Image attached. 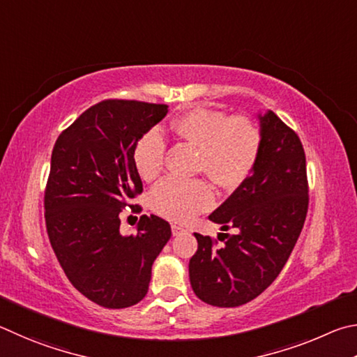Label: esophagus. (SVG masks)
Listing matches in <instances>:
<instances>
[{
    "label": "esophagus",
    "instance_id": "obj_1",
    "mask_svg": "<svg viewBox=\"0 0 357 357\" xmlns=\"http://www.w3.org/2000/svg\"><path fill=\"white\" fill-rule=\"evenodd\" d=\"M183 232H185V229H183V227L175 226V224H172V235H174V236H177V235L183 234Z\"/></svg>",
    "mask_w": 357,
    "mask_h": 357
}]
</instances>
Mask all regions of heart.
<instances>
[{
	"label": "heart",
	"instance_id": "b5f03b06",
	"mask_svg": "<svg viewBox=\"0 0 357 357\" xmlns=\"http://www.w3.org/2000/svg\"><path fill=\"white\" fill-rule=\"evenodd\" d=\"M180 139L199 149L197 171L207 174L221 188H235L252 174L261 150L260 128L249 117L210 108H192L171 122ZM166 141L150 130L137 141L133 161L142 180L152 182L162 171ZM215 202L204 180L166 178L152 192V207L175 222H188Z\"/></svg>",
	"mask_w": 357,
	"mask_h": 357
}]
</instances>
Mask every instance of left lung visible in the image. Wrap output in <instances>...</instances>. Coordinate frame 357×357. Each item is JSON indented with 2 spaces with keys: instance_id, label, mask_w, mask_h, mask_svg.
Here are the masks:
<instances>
[{
  "instance_id": "1",
  "label": "left lung",
  "mask_w": 357,
  "mask_h": 357,
  "mask_svg": "<svg viewBox=\"0 0 357 357\" xmlns=\"http://www.w3.org/2000/svg\"><path fill=\"white\" fill-rule=\"evenodd\" d=\"M261 150L252 174L208 216L224 246L195 234L190 260L196 296L218 307H236L257 298L279 276L301 234L309 205L305 155L298 135L273 111L257 114ZM227 240L224 241L223 238Z\"/></svg>"
}]
</instances>
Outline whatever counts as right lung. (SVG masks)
Listing matches in <instances>:
<instances>
[{
    "instance_id": "right-lung-1",
    "label": "right lung",
    "mask_w": 357,
    "mask_h": 357,
    "mask_svg": "<svg viewBox=\"0 0 357 357\" xmlns=\"http://www.w3.org/2000/svg\"><path fill=\"white\" fill-rule=\"evenodd\" d=\"M166 105L105 100L62 131L52 153L45 221L52 248L79 293L102 307L123 309L147 295L152 265L171 238L158 216L121 235L119 213L142 192L133 153L167 114Z\"/></svg>"
}]
</instances>
